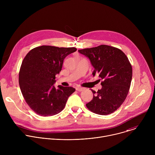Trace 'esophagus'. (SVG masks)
Here are the masks:
<instances>
[{"instance_id": "obj_1", "label": "esophagus", "mask_w": 155, "mask_h": 155, "mask_svg": "<svg viewBox=\"0 0 155 155\" xmlns=\"http://www.w3.org/2000/svg\"><path fill=\"white\" fill-rule=\"evenodd\" d=\"M84 90V87H80V86H78L76 87V90L78 91H82L83 90Z\"/></svg>"}]
</instances>
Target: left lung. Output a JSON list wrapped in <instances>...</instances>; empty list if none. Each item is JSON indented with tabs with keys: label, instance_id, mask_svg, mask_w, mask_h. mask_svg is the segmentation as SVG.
<instances>
[{
	"label": "left lung",
	"instance_id": "obj_1",
	"mask_svg": "<svg viewBox=\"0 0 155 155\" xmlns=\"http://www.w3.org/2000/svg\"><path fill=\"white\" fill-rule=\"evenodd\" d=\"M78 52L90 60L93 76L98 75L102 80L101 90L97 93L91 90L94 96L87 108L101 115L114 112L126 99L130 86L132 69L128 58L121 50L106 45Z\"/></svg>",
	"mask_w": 155,
	"mask_h": 155
}]
</instances>
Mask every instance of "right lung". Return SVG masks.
<instances>
[{
  "label": "right lung",
  "mask_w": 155,
  "mask_h": 155,
  "mask_svg": "<svg viewBox=\"0 0 155 155\" xmlns=\"http://www.w3.org/2000/svg\"><path fill=\"white\" fill-rule=\"evenodd\" d=\"M77 48L43 45L31 50L22 62L19 73L20 89L26 103L37 115L48 117L61 112L75 91L71 86L53 85L63 61Z\"/></svg>",
  "instance_id": "1"
}]
</instances>
